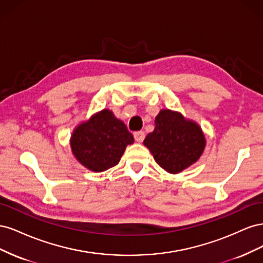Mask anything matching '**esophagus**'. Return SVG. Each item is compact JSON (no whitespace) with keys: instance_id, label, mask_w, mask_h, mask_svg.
<instances>
[{"instance_id":"34e87169","label":"esophagus","mask_w":263,"mask_h":263,"mask_svg":"<svg viewBox=\"0 0 263 263\" xmlns=\"http://www.w3.org/2000/svg\"><path fill=\"white\" fill-rule=\"evenodd\" d=\"M134 137H135V140L138 141V142H142L145 139V133L140 130V132H136L134 133Z\"/></svg>"}]
</instances>
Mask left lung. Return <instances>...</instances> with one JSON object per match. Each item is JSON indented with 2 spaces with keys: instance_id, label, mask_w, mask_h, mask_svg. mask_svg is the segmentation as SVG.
<instances>
[{
  "instance_id": "obj_1",
  "label": "left lung",
  "mask_w": 263,
  "mask_h": 263,
  "mask_svg": "<svg viewBox=\"0 0 263 263\" xmlns=\"http://www.w3.org/2000/svg\"><path fill=\"white\" fill-rule=\"evenodd\" d=\"M205 144L200 126L170 109L159 112L154 132L149 133L144 140L156 162L173 174L195 163L202 156Z\"/></svg>"
}]
</instances>
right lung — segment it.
Masks as SVG:
<instances>
[{
    "label": "right lung",
    "mask_w": 263,
    "mask_h": 263,
    "mask_svg": "<svg viewBox=\"0 0 263 263\" xmlns=\"http://www.w3.org/2000/svg\"><path fill=\"white\" fill-rule=\"evenodd\" d=\"M134 136L112 110L103 109L78 125L70 145L77 160L86 169L103 172L116 165Z\"/></svg>",
    "instance_id": "right-lung-1"
}]
</instances>
